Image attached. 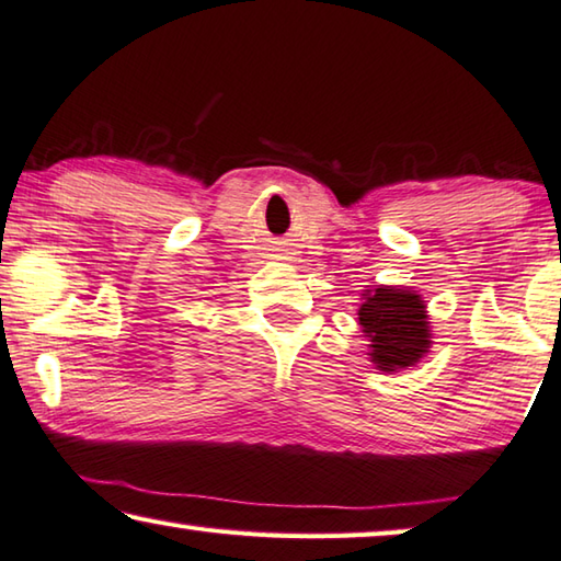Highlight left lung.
Masks as SVG:
<instances>
[{
    "instance_id": "obj_1",
    "label": "left lung",
    "mask_w": 561,
    "mask_h": 561,
    "mask_svg": "<svg viewBox=\"0 0 561 561\" xmlns=\"http://www.w3.org/2000/svg\"><path fill=\"white\" fill-rule=\"evenodd\" d=\"M363 333L370 337L373 363L385 373L415 365L430 347L425 302L402 288H375L357 310Z\"/></svg>"
}]
</instances>
